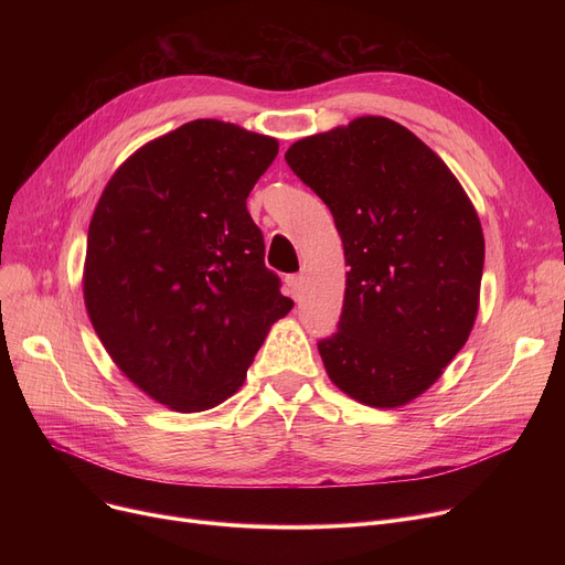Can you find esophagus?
Segmentation results:
<instances>
[{
	"label": "esophagus",
	"instance_id": "34e87169",
	"mask_svg": "<svg viewBox=\"0 0 565 565\" xmlns=\"http://www.w3.org/2000/svg\"><path fill=\"white\" fill-rule=\"evenodd\" d=\"M286 286H288L290 298L298 300L300 295H302V290H305V277H302V275H290V277L286 279Z\"/></svg>",
	"mask_w": 565,
	"mask_h": 565
}]
</instances>
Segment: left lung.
<instances>
[{
    "label": "left lung",
    "instance_id": "left-lung-1",
    "mask_svg": "<svg viewBox=\"0 0 565 565\" xmlns=\"http://www.w3.org/2000/svg\"><path fill=\"white\" fill-rule=\"evenodd\" d=\"M286 162L334 215L345 265L330 380L373 407L424 394L479 311L486 243L465 190L430 148L384 116L295 141Z\"/></svg>",
    "mask_w": 565,
    "mask_h": 565
}]
</instances>
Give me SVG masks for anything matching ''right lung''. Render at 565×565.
I'll return each instance as SVG.
<instances>
[{"instance_id": "1", "label": "right lung", "mask_w": 565, "mask_h": 565, "mask_svg": "<svg viewBox=\"0 0 565 565\" xmlns=\"http://www.w3.org/2000/svg\"><path fill=\"white\" fill-rule=\"evenodd\" d=\"M277 153L273 137L199 118L141 146L96 205L88 318L114 364L171 409L233 396L273 322L292 309L247 211Z\"/></svg>"}]
</instances>
